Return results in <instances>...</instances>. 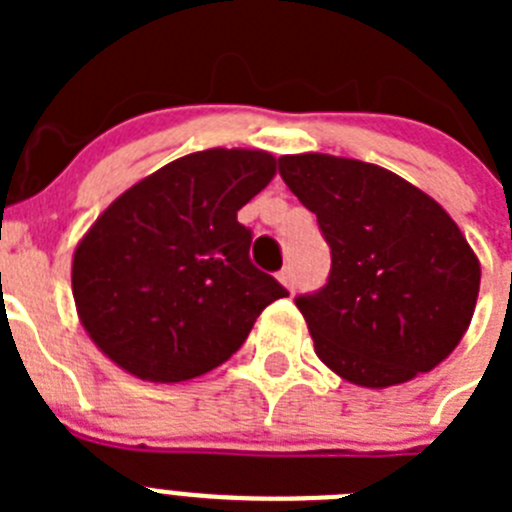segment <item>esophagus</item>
Returning a JSON list of instances; mask_svg holds the SVG:
<instances>
[{"label":"esophagus","mask_w":512,"mask_h":512,"mask_svg":"<svg viewBox=\"0 0 512 512\" xmlns=\"http://www.w3.org/2000/svg\"><path fill=\"white\" fill-rule=\"evenodd\" d=\"M279 282H282L287 289H295V269H292L289 264L284 266V269L279 271Z\"/></svg>","instance_id":"1"}]
</instances>
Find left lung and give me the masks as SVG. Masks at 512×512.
<instances>
[{
    "instance_id": "left-lung-1",
    "label": "left lung",
    "mask_w": 512,
    "mask_h": 512,
    "mask_svg": "<svg viewBox=\"0 0 512 512\" xmlns=\"http://www.w3.org/2000/svg\"><path fill=\"white\" fill-rule=\"evenodd\" d=\"M277 164L330 248L323 287L295 297L315 354L361 387L431 372L461 341L479 295V261L454 220L382 166L325 153Z\"/></svg>"
}]
</instances>
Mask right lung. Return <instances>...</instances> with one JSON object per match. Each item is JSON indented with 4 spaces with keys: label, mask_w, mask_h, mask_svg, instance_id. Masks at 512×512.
<instances>
[{
    "label": "right lung",
    "mask_w": 512,
    "mask_h": 512,
    "mask_svg": "<svg viewBox=\"0 0 512 512\" xmlns=\"http://www.w3.org/2000/svg\"><path fill=\"white\" fill-rule=\"evenodd\" d=\"M264 151L176 158L120 194L74 253V300L92 341L125 372L184 382L243 346L289 292L248 256L238 210L271 182Z\"/></svg>",
    "instance_id": "obj_1"
}]
</instances>
